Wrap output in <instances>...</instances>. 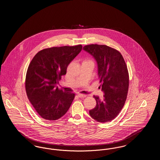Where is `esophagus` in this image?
Wrapping results in <instances>:
<instances>
[{
  "mask_svg": "<svg viewBox=\"0 0 160 160\" xmlns=\"http://www.w3.org/2000/svg\"><path fill=\"white\" fill-rule=\"evenodd\" d=\"M78 96L80 97V98H85L86 97V95H84V94H82V93H78Z\"/></svg>",
  "mask_w": 160,
  "mask_h": 160,
  "instance_id": "obj_1",
  "label": "esophagus"
}]
</instances>
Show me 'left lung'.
<instances>
[{
  "label": "left lung",
  "mask_w": 160,
  "mask_h": 160,
  "mask_svg": "<svg viewBox=\"0 0 160 160\" xmlns=\"http://www.w3.org/2000/svg\"><path fill=\"white\" fill-rule=\"evenodd\" d=\"M83 49L97 61L100 86L104 93L102 99L93 96L97 104L89 110V114L98 122L111 121L120 113L127 97L129 87L127 66L121 53L108 46L90 44Z\"/></svg>",
  "instance_id": "obj_1"
}]
</instances>
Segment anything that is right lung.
Returning a JSON list of instances; mask_svg holds the SVG:
<instances>
[{"label":"right lung","mask_w":160,"mask_h":160,"mask_svg":"<svg viewBox=\"0 0 160 160\" xmlns=\"http://www.w3.org/2000/svg\"><path fill=\"white\" fill-rule=\"evenodd\" d=\"M82 50V45L53 47L39 51L28 68L25 87L27 96L39 115L55 121L65 114L75 94L57 86L67 73L69 63Z\"/></svg>","instance_id":"right-lung-1"}]
</instances>
